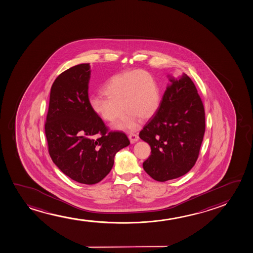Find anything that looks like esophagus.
Instances as JSON below:
<instances>
[{
    "instance_id": "esophagus-1",
    "label": "esophagus",
    "mask_w": 253,
    "mask_h": 253,
    "mask_svg": "<svg viewBox=\"0 0 253 253\" xmlns=\"http://www.w3.org/2000/svg\"><path fill=\"white\" fill-rule=\"evenodd\" d=\"M128 138L131 143H134L139 140V136H138V134H136V133H130L128 135Z\"/></svg>"
}]
</instances>
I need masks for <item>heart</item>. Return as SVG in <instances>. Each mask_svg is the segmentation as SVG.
<instances>
[{"label":"heart","instance_id":"1","mask_svg":"<svg viewBox=\"0 0 253 253\" xmlns=\"http://www.w3.org/2000/svg\"><path fill=\"white\" fill-rule=\"evenodd\" d=\"M102 93L106 97H91L89 106L97 116L108 123L119 121L124 114V108L127 114L115 126L118 129L134 130L138 126V119L149 120L160 107L159 86L153 77L144 71L112 76L103 85Z\"/></svg>","mask_w":253,"mask_h":253}]
</instances>
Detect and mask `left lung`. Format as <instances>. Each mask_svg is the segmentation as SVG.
Returning a JSON list of instances; mask_svg holds the SVG:
<instances>
[{"label":"left lung","mask_w":253,"mask_h":253,"mask_svg":"<svg viewBox=\"0 0 253 253\" xmlns=\"http://www.w3.org/2000/svg\"><path fill=\"white\" fill-rule=\"evenodd\" d=\"M170 82L159 109L139 132L151 146L143 168L160 182L179 178L193 168L206 131L203 102L192 80L183 75Z\"/></svg>","instance_id":"obj_1"}]
</instances>
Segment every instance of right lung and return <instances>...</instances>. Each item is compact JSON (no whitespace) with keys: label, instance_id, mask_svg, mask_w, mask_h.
<instances>
[{"label":"right lung","instance_id":"add662e5","mask_svg":"<svg viewBox=\"0 0 253 253\" xmlns=\"http://www.w3.org/2000/svg\"><path fill=\"white\" fill-rule=\"evenodd\" d=\"M90 75L88 63H83L55 79L45 122L53 163L73 180L85 185L101 181L110 172L115 154L130 144L124 132H109L91 109Z\"/></svg>","mask_w":253,"mask_h":253}]
</instances>
